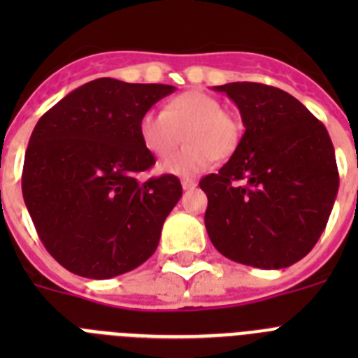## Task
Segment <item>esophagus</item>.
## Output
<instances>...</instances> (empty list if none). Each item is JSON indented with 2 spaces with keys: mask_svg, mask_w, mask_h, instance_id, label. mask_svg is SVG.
I'll return each instance as SVG.
<instances>
[{
  "mask_svg": "<svg viewBox=\"0 0 358 358\" xmlns=\"http://www.w3.org/2000/svg\"><path fill=\"white\" fill-rule=\"evenodd\" d=\"M181 185L182 189H194L195 186H197V181H195V179H189V177H185L181 181Z\"/></svg>",
  "mask_w": 358,
  "mask_h": 358,
  "instance_id": "esophagus-1",
  "label": "esophagus"
}]
</instances>
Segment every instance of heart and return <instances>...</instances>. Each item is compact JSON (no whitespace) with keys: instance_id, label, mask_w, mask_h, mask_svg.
I'll list each match as a JSON object with an SVG mask.
<instances>
[{"instance_id":"1","label":"heart","mask_w":358,"mask_h":358,"mask_svg":"<svg viewBox=\"0 0 358 358\" xmlns=\"http://www.w3.org/2000/svg\"><path fill=\"white\" fill-rule=\"evenodd\" d=\"M140 140L152 156L166 157L185 136L181 150L159 164L164 173L192 176L213 159H227L238 148L242 123L222 109V102L204 91H186L170 98L163 113L147 110L138 123Z\"/></svg>"}]
</instances>
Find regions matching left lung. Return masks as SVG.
<instances>
[{
    "label": "left lung",
    "mask_w": 358,
    "mask_h": 358,
    "mask_svg": "<svg viewBox=\"0 0 358 358\" xmlns=\"http://www.w3.org/2000/svg\"><path fill=\"white\" fill-rule=\"evenodd\" d=\"M236 103L243 132L218 173L202 177L208 236L226 258L285 268L312 251L334 208L339 172L327 127L273 85H217Z\"/></svg>",
    "instance_id": "left-lung-1"
}]
</instances>
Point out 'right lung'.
Instances as JSON below:
<instances>
[{"label":"right lung","mask_w":358,"mask_h":358,"mask_svg":"<svg viewBox=\"0 0 358 358\" xmlns=\"http://www.w3.org/2000/svg\"><path fill=\"white\" fill-rule=\"evenodd\" d=\"M173 90L96 78L37 122L24 154L23 199L46 251L69 273L107 280L157 249L182 186L170 173L136 179L156 163L138 123Z\"/></svg>","instance_id":"1"}]
</instances>
